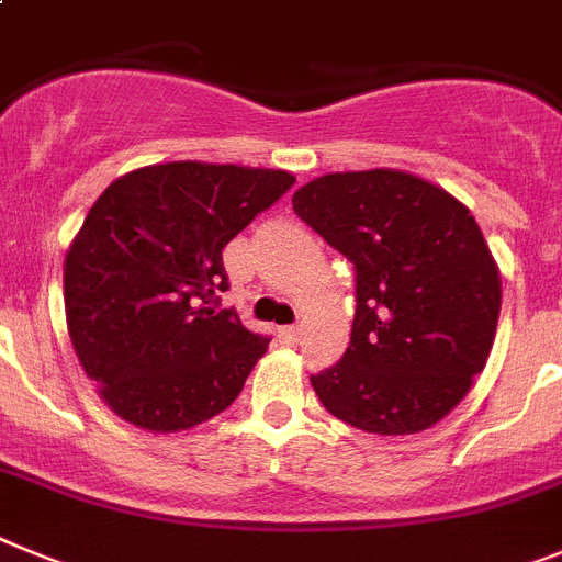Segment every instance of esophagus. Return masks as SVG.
I'll use <instances>...</instances> for the list:
<instances>
[{"label": "esophagus", "instance_id": "1", "mask_svg": "<svg viewBox=\"0 0 562 562\" xmlns=\"http://www.w3.org/2000/svg\"><path fill=\"white\" fill-rule=\"evenodd\" d=\"M300 334H302L300 325H288V328H282V339H288V341H296L300 339Z\"/></svg>", "mask_w": 562, "mask_h": 562}]
</instances>
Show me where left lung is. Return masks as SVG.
Here are the masks:
<instances>
[{"label":"left lung","mask_w":562,"mask_h":562,"mask_svg":"<svg viewBox=\"0 0 562 562\" xmlns=\"http://www.w3.org/2000/svg\"><path fill=\"white\" fill-rule=\"evenodd\" d=\"M291 203L356 268L348 350L311 375L325 409L375 436L450 416L490 359L501 314V274L470 209L402 169L322 175Z\"/></svg>","instance_id":"obj_1"}]
</instances>
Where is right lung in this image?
Returning <instances> with one entry per match:
<instances>
[{
  "instance_id": "1",
  "label": "right lung",
  "mask_w": 562,
  "mask_h": 562,
  "mask_svg": "<svg viewBox=\"0 0 562 562\" xmlns=\"http://www.w3.org/2000/svg\"><path fill=\"white\" fill-rule=\"evenodd\" d=\"M282 169L172 160L121 175L65 257L67 334L106 407L178 432L240 396L268 339L234 311L223 248L294 187Z\"/></svg>"
}]
</instances>
